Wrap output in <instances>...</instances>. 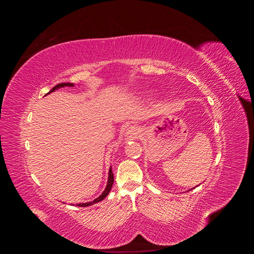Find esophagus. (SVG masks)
<instances>
[{"instance_id": "esophagus-1", "label": "esophagus", "mask_w": 254, "mask_h": 254, "mask_svg": "<svg viewBox=\"0 0 254 254\" xmlns=\"http://www.w3.org/2000/svg\"><path fill=\"white\" fill-rule=\"evenodd\" d=\"M127 134L130 135L131 137H139V135H140V129L137 128V127H134V126L129 127L128 130H127Z\"/></svg>"}]
</instances>
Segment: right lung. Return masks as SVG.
I'll return each instance as SVG.
<instances>
[{"label":"right lung","mask_w":254,"mask_h":254,"mask_svg":"<svg viewBox=\"0 0 254 254\" xmlns=\"http://www.w3.org/2000/svg\"><path fill=\"white\" fill-rule=\"evenodd\" d=\"M74 86V83H70V82H63V83H58L57 86H55L54 87L49 93H47V94H50L51 92H54L55 90H57V89H59V88H63V87H73ZM113 181H114V177H113V173H112V168H110V171H109V178H108V183H107V187H106V189H105V190H104V193L99 196V197H97L96 199H94L93 201H90V202H87V203H79V204H77V206H89V205H92V204H94V203H96V202H99V201H102L104 198H106V196L109 194V191L111 190V188H112V184H113Z\"/></svg>","instance_id":"add662e5"}]
</instances>
